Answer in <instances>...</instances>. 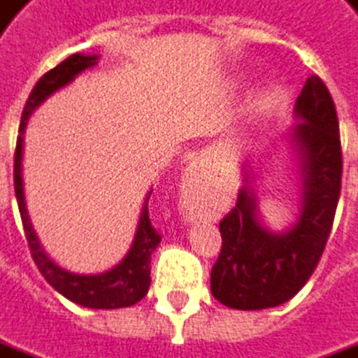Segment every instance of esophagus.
I'll list each match as a JSON object with an SVG mask.
<instances>
[{
  "instance_id": "obj_1",
  "label": "esophagus",
  "mask_w": 358,
  "mask_h": 358,
  "mask_svg": "<svg viewBox=\"0 0 358 358\" xmlns=\"http://www.w3.org/2000/svg\"><path fill=\"white\" fill-rule=\"evenodd\" d=\"M203 181V167L196 164H191L187 167V171H185V189L189 191V193H193L196 191V187L199 183Z\"/></svg>"
}]
</instances>
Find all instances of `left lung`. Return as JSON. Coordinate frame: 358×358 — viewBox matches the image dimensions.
<instances>
[{
  "mask_svg": "<svg viewBox=\"0 0 358 358\" xmlns=\"http://www.w3.org/2000/svg\"><path fill=\"white\" fill-rule=\"evenodd\" d=\"M292 142L302 165V212L288 231L261 226L257 199L243 185L236 206L220 222L222 250L210 273L212 296L236 310L285 304L320 263L341 194L343 155L331 93L310 76L298 95ZM250 181V177H245Z\"/></svg>",
  "mask_w": 358,
  "mask_h": 358,
  "instance_id": "1",
  "label": "left lung"
}]
</instances>
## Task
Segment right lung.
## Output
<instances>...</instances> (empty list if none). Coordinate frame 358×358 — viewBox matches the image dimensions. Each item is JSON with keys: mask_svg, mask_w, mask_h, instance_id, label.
<instances>
[{"mask_svg": "<svg viewBox=\"0 0 358 358\" xmlns=\"http://www.w3.org/2000/svg\"><path fill=\"white\" fill-rule=\"evenodd\" d=\"M97 64V54L85 56V54H71L70 58L58 64L56 68L46 71L36 85L31 91L29 99L24 103L23 117L19 124V138H17V148H15V164H13V183L15 196L21 212L23 220L24 236L29 241V250L33 255L34 263L38 271L43 273L46 282L54 287L62 296H66L71 302L85 308H97V310H115V308H127L140 302L148 294L150 288V257L154 250L159 245L162 236L157 234L148 212V201L150 194L144 201L140 222H138L136 238L132 248L127 253V257L118 263L117 267L110 271L99 273V275H76L60 265H56L46 253H44L41 241L36 238L33 230V224L29 220V214L24 208V194H23V179H21V155H23V132L27 127V120L33 115V110L46 97H50L54 91H58L64 85H68L78 73L87 70L91 66Z\"/></svg>", "mask_w": 358, "mask_h": 358, "instance_id": "obj_1", "label": "right lung"}]
</instances>
